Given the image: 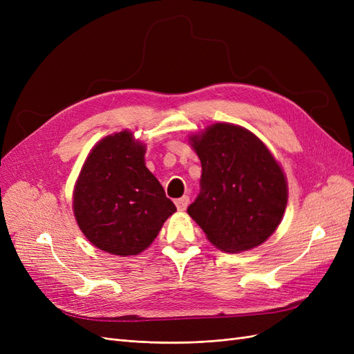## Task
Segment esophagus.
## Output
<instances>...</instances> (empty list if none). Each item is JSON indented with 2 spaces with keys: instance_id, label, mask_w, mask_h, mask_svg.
Instances as JSON below:
<instances>
[{
  "instance_id": "1",
  "label": "esophagus",
  "mask_w": 354,
  "mask_h": 354,
  "mask_svg": "<svg viewBox=\"0 0 354 354\" xmlns=\"http://www.w3.org/2000/svg\"><path fill=\"white\" fill-rule=\"evenodd\" d=\"M187 203H189V196H183L180 199H176V207L178 211H185L187 208Z\"/></svg>"
}]
</instances>
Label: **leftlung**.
<instances>
[{"label": "left lung", "mask_w": 354, "mask_h": 354, "mask_svg": "<svg viewBox=\"0 0 354 354\" xmlns=\"http://www.w3.org/2000/svg\"><path fill=\"white\" fill-rule=\"evenodd\" d=\"M189 143L201 159V194L187 214L216 248L238 254L269 239L288 203V181L277 159L241 125L216 122Z\"/></svg>", "instance_id": "8db88e82"}]
</instances>
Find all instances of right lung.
<instances>
[{"mask_svg": "<svg viewBox=\"0 0 354 354\" xmlns=\"http://www.w3.org/2000/svg\"><path fill=\"white\" fill-rule=\"evenodd\" d=\"M146 145L130 130L91 149L73 187L78 227L99 250L120 257L143 252L177 211L145 164Z\"/></svg>", "mask_w": 354, "mask_h": 354, "instance_id": "right-lung-1", "label": "right lung"}]
</instances>
